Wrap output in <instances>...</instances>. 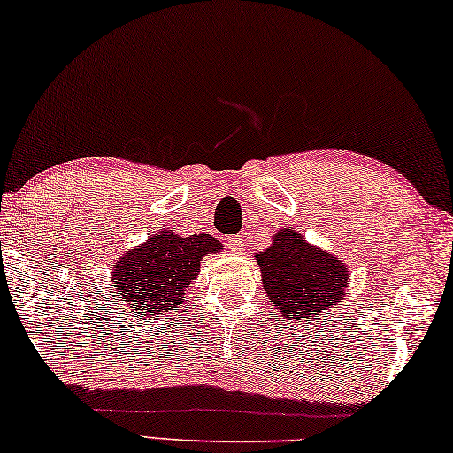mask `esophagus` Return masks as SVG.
I'll use <instances>...</instances> for the list:
<instances>
[{"mask_svg":"<svg viewBox=\"0 0 453 453\" xmlns=\"http://www.w3.org/2000/svg\"><path fill=\"white\" fill-rule=\"evenodd\" d=\"M228 245H231L233 250H239L241 249V239H236V236H231V239H228Z\"/></svg>","mask_w":453,"mask_h":453,"instance_id":"esophagus-1","label":"esophagus"}]
</instances>
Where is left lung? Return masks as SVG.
<instances>
[{
  "mask_svg": "<svg viewBox=\"0 0 453 453\" xmlns=\"http://www.w3.org/2000/svg\"><path fill=\"white\" fill-rule=\"evenodd\" d=\"M263 288L285 318L314 322L346 296L348 269L328 250L310 245L291 228L273 236L267 250L255 255Z\"/></svg>",
  "mask_w": 453,
  "mask_h": 453,
  "instance_id": "obj_1",
  "label": "left lung"
}]
</instances>
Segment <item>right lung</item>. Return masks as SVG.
<instances>
[{
    "label": "right lung",
    "instance_id": "obj_1",
    "mask_svg": "<svg viewBox=\"0 0 453 453\" xmlns=\"http://www.w3.org/2000/svg\"><path fill=\"white\" fill-rule=\"evenodd\" d=\"M220 250V241L204 233H156L142 247L127 250L111 271L121 305L129 314L150 318L172 311L196 280L203 257Z\"/></svg>",
    "mask_w": 453,
    "mask_h": 453
}]
</instances>
